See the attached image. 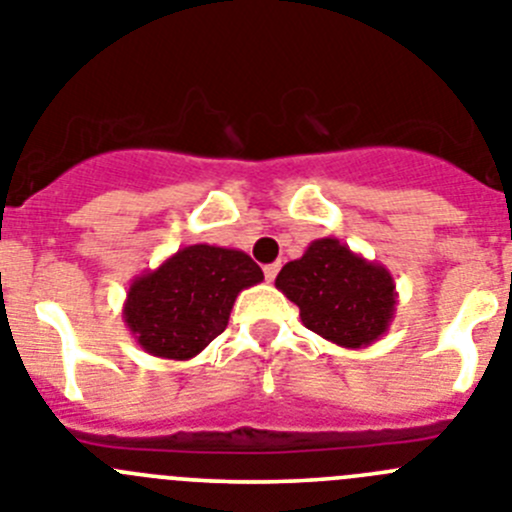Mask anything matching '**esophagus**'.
Wrapping results in <instances>:
<instances>
[{
	"mask_svg": "<svg viewBox=\"0 0 512 512\" xmlns=\"http://www.w3.org/2000/svg\"><path fill=\"white\" fill-rule=\"evenodd\" d=\"M262 270H265V280H267V283H272V280L278 278L280 265H278V262H272V265H265V267H262Z\"/></svg>",
	"mask_w": 512,
	"mask_h": 512,
	"instance_id": "1",
	"label": "esophagus"
}]
</instances>
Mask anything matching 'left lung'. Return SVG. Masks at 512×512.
<instances>
[{
    "instance_id": "1",
    "label": "left lung",
    "mask_w": 512,
    "mask_h": 512,
    "mask_svg": "<svg viewBox=\"0 0 512 512\" xmlns=\"http://www.w3.org/2000/svg\"><path fill=\"white\" fill-rule=\"evenodd\" d=\"M275 288L300 308L308 331L343 348H366L389 331L396 310L391 272L338 242L321 237L288 262Z\"/></svg>"
}]
</instances>
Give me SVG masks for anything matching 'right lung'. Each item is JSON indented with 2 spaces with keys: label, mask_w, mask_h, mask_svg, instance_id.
<instances>
[{
  "label": "right lung",
  "mask_w": 512,
  "mask_h": 512,
  "mask_svg": "<svg viewBox=\"0 0 512 512\" xmlns=\"http://www.w3.org/2000/svg\"><path fill=\"white\" fill-rule=\"evenodd\" d=\"M242 250L189 245L131 280L123 321L151 356L189 361L227 328L237 295L262 283Z\"/></svg>",
  "instance_id": "add662e5"
}]
</instances>
